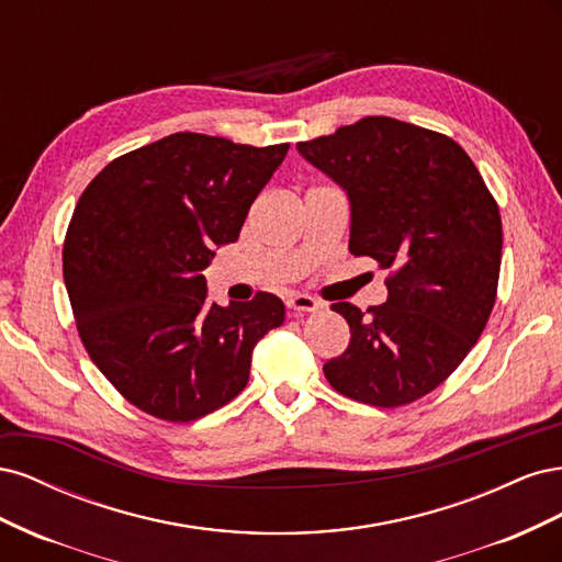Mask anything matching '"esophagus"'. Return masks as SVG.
Masks as SVG:
<instances>
[{"mask_svg": "<svg viewBox=\"0 0 562 562\" xmlns=\"http://www.w3.org/2000/svg\"><path fill=\"white\" fill-rule=\"evenodd\" d=\"M285 307L293 310V312H300V314H316L323 304L310 295H302V293H295L285 300Z\"/></svg>", "mask_w": 562, "mask_h": 562, "instance_id": "34e87169", "label": "esophagus"}]
</instances>
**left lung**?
<instances>
[{
  "label": "left lung",
  "instance_id": "left-lung-1",
  "mask_svg": "<svg viewBox=\"0 0 562 562\" xmlns=\"http://www.w3.org/2000/svg\"><path fill=\"white\" fill-rule=\"evenodd\" d=\"M297 151L347 194L351 255L391 269L389 297L370 314L333 304L351 339L323 372L353 401L413 403L464 361L495 307L497 203L452 138L391 116H366Z\"/></svg>",
  "mask_w": 562,
  "mask_h": 562
}]
</instances>
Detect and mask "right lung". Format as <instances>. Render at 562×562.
I'll use <instances>...</instances> for the list:
<instances>
[{
  "mask_svg": "<svg viewBox=\"0 0 562 562\" xmlns=\"http://www.w3.org/2000/svg\"><path fill=\"white\" fill-rule=\"evenodd\" d=\"M288 147L173 133L114 159L81 194L63 248L67 295L91 361L147 415L194 422L229 403L255 345L283 323L271 293L211 302L201 271L239 239Z\"/></svg>",
  "mask_w": 562,
  "mask_h": 562,
  "instance_id": "right-lung-1",
  "label": "right lung"
}]
</instances>
